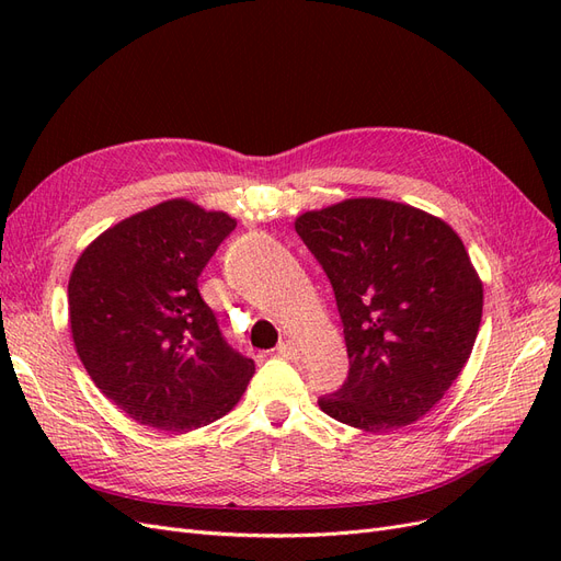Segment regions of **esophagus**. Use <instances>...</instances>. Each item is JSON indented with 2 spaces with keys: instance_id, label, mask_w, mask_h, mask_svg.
Returning a JSON list of instances; mask_svg holds the SVG:
<instances>
[{
  "instance_id": "obj_1",
  "label": "esophagus",
  "mask_w": 561,
  "mask_h": 561,
  "mask_svg": "<svg viewBox=\"0 0 561 561\" xmlns=\"http://www.w3.org/2000/svg\"><path fill=\"white\" fill-rule=\"evenodd\" d=\"M278 355H280V358H285V360H299L301 358V351H299V346L295 342H290V339H287V342H283L278 346Z\"/></svg>"
}]
</instances>
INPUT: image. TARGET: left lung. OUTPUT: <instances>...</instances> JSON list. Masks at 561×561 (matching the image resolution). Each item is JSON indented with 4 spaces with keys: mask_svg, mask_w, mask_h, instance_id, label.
<instances>
[{
    "mask_svg": "<svg viewBox=\"0 0 561 561\" xmlns=\"http://www.w3.org/2000/svg\"><path fill=\"white\" fill-rule=\"evenodd\" d=\"M295 229L334 287L351 363L320 410L365 433L410 426L445 398L478 339L484 290L461 236L375 196L301 213Z\"/></svg>",
    "mask_w": 561,
    "mask_h": 561,
    "instance_id": "obj_1",
    "label": "left lung"
}]
</instances>
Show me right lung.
Listing matches in <instances>:
<instances>
[{"label":"right lung","mask_w":561,"mask_h":561,"mask_svg":"<svg viewBox=\"0 0 561 561\" xmlns=\"http://www.w3.org/2000/svg\"><path fill=\"white\" fill-rule=\"evenodd\" d=\"M236 219L161 201L91 241L70 274L77 355L93 383L142 426L190 433L231 412L254 363L227 346L198 276Z\"/></svg>","instance_id":"add662e5"}]
</instances>
